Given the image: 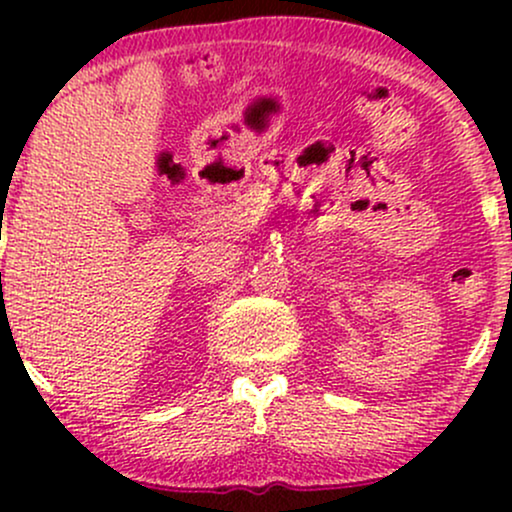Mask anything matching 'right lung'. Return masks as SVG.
<instances>
[{
	"label": "right lung",
	"mask_w": 512,
	"mask_h": 512,
	"mask_svg": "<svg viewBox=\"0 0 512 512\" xmlns=\"http://www.w3.org/2000/svg\"><path fill=\"white\" fill-rule=\"evenodd\" d=\"M0 276H2V274H0Z\"/></svg>",
	"instance_id": "right-lung-1"
}]
</instances>
